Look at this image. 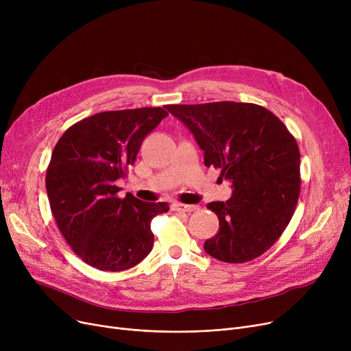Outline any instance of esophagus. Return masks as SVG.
<instances>
[{
	"label": "esophagus",
	"mask_w": 351,
	"mask_h": 351,
	"mask_svg": "<svg viewBox=\"0 0 351 351\" xmlns=\"http://www.w3.org/2000/svg\"><path fill=\"white\" fill-rule=\"evenodd\" d=\"M172 209L175 212H186V213H191V212H195L199 209L197 205H185V204H173L172 205Z\"/></svg>",
	"instance_id": "esophagus-1"
}]
</instances>
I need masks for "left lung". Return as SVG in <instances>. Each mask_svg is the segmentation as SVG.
I'll use <instances>...</instances> for the list:
<instances>
[{
	"mask_svg": "<svg viewBox=\"0 0 351 351\" xmlns=\"http://www.w3.org/2000/svg\"><path fill=\"white\" fill-rule=\"evenodd\" d=\"M188 126L205 165L232 183L226 202H210L219 232L205 250L226 263H245L282 236L300 193V152L294 136L269 109L246 102L168 105Z\"/></svg>",
	"mask_w": 351,
	"mask_h": 351,
	"instance_id": "1",
	"label": "left lung"
}]
</instances>
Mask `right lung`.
I'll return each instance as SVG.
<instances>
[{
    "label": "right lung",
    "mask_w": 351,
    "mask_h": 351,
    "mask_svg": "<svg viewBox=\"0 0 351 351\" xmlns=\"http://www.w3.org/2000/svg\"><path fill=\"white\" fill-rule=\"evenodd\" d=\"M166 117L159 106L99 112L69 126L55 145L45 178L51 212L66 243L89 266L122 271L152 250L151 222L169 210L168 204L132 193L121 199L115 182Z\"/></svg>",
    "instance_id": "obj_1"
}]
</instances>
